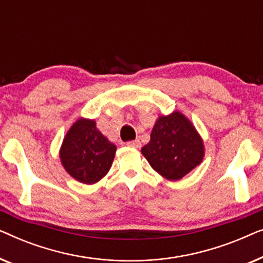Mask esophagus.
Masks as SVG:
<instances>
[{
  "label": "esophagus",
  "mask_w": 263,
  "mask_h": 263,
  "mask_svg": "<svg viewBox=\"0 0 263 263\" xmlns=\"http://www.w3.org/2000/svg\"><path fill=\"white\" fill-rule=\"evenodd\" d=\"M127 146L133 147V148H140L141 147V142H140V140H133V141L127 142Z\"/></svg>",
  "instance_id": "34e87169"
}]
</instances>
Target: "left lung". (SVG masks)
Instances as JSON below:
<instances>
[{
	"label": "left lung",
	"instance_id": "obj_1",
	"mask_svg": "<svg viewBox=\"0 0 263 263\" xmlns=\"http://www.w3.org/2000/svg\"><path fill=\"white\" fill-rule=\"evenodd\" d=\"M141 153L153 170L170 181H178L203 159V141L184 115L175 111L160 116Z\"/></svg>",
	"mask_w": 263,
	"mask_h": 263
}]
</instances>
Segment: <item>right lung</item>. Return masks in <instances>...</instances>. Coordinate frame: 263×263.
<instances>
[{
    "label": "right lung",
    "instance_id": "obj_1",
    "mask_svg": "<svg viewBox=\"0 0 263 263\" xmlns=\"http://www.w3.org/2000/svg\"><path fill=\"white\" fill-rule=\"evenodd\" d=\"M115 153L116 146L97 129L95 121L79 118L64 136L60 158L71 177L93 184L109 172Z\"/></svg>",
    "mask_w": 263,
    "mask_h": 263
}]
</instances>
